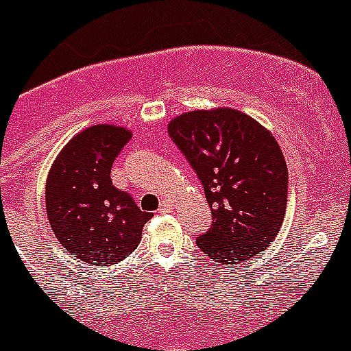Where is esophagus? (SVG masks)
<instances>
[{"label":"esophagus","mask_w":351,"mask_h":351,"mask_svg":"<svg viewBox=\"0 0 351 351\" xmlns=\"http://www.w3.org/2000/svg\"><path fill=\"white\" fill-rule=\"evenodd\" d=\"M172 210H173V205L170 204V202H163L158 208L160 214H169V212H172Z\"/></svg>","instance_id":"1"}]
</instances>
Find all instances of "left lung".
Segmentation results:
<instances>
[{
    "label": "left lung",
    "instance_id": "1",
    "mask_svg": "<svg viewBox=\"0 0 351 351\" xmlns=\"http://www.w3.org/2000/svg\"><path fill=\"white\" fill-rule=\"evenodd\" d=\"M169 134L204 184L212 226L198 237L224 266L268 249L287 208V163L271 132L231 108L198 109L170 120Z\"/></svg>",
    "mask_w": 351,
    "mask_h": 351
}]
</instances>
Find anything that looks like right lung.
<instances>
[{
  "mask_svg": "<svg viewBox=\"0 0 351 351\" xmlns=\"http://www.w3.org/2000/svg\"><path fill=\"white\" fill-rule=\"evenodd\" d=\"M130 137L125 127L94 125L76 134L51 163L45 189L48 221L78 261L117 265L137 249L151 219L111 181L112 162Z\"/></svg>",
  "mask_w": 351,
  "mask_h": 351,
  "instance_id": "add662e5",
  "label": "right lung"
}]
</instances>
